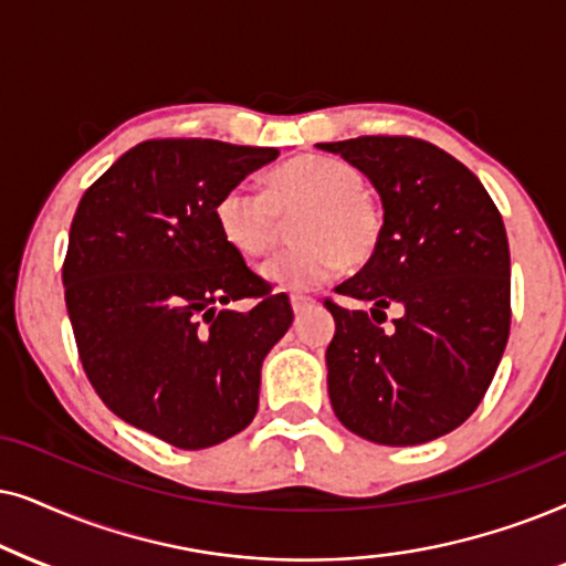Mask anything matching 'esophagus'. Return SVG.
<instances>
[{"mask_svg":"<svg viewBox=\"0 0 566 566\" xmlns=\"http://www.w3.org/2000/svg\"><path fill=\"white\" fill-rule=\"evenodd\" d=\"M292 311L295 313H303V311H307V307L313 305V297H305V295H292Z\"/></svg>","mask_w":566,"mask_h":566,"instance_id":"esophagus-1","label":"esophagus"}]
</instances>
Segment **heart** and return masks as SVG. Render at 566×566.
<instances>
[{
	"label": "heart",
	"mask_w": 566,
	"mask_h": 566,
	"mask_svg": "<svg viewBox=\"0 0 566 566\" xmlns=\"http://www.w3.org/2000/svg\"><path fill=\"white\" fill-rule=\"evenodd\" d=\"M352 165L326 155H300L269 172L266 193L235 184L217 199L214 220L224 243L243 255H263L274 245L279 214H295L292 238L261 266L276 290L311 292L349 263L375 253L382 230L380 207L361 191Z\"/></svg>",
	"instance_id": "obj_1"
}]
</instances>
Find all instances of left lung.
Segmentation results:
<instances>
[{
	"mask_svg": "<svg viewBox=\"0 0 566 566\" xmlns=\"http://www.w3.org/2000/svg\"><path fill=\"white\" fill-rule=\"evenodd\" d=\"M315 147L365 172L382 201L378 248L336 287L373 303L370 313L326 300L336 321L326 349L331 406L378 446L437 440L476 411L507 346L510 245L500 209L463 163L424 139ZM390 304L402 315L380 329L374 315Z\"/></svg>",
	"mask_w": 566,
	"mask_h": 566,
	"instance_id": "obj_1",
	"label": "left lung"
}]
</instances>
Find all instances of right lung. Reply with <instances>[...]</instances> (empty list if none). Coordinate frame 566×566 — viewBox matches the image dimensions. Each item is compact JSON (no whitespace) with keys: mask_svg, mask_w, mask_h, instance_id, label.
<instances>
[{"mask_svg":"<svg viewBox=\"0 0 566 566\" xmlns=\"http://www.w3.org/2000/svg\"><path fill=\"white\" fill-rule=\"evenodd\" d=\"M276 155L149 139L74 212L62 279L87 380L118 419L180 450L251 424L261 361L292 326L290 297L248 269L214 220L217 199ZM238 298L256 305L232 312Z\"/></svg>","mask_w":566,"mask_h":566,"instance_id":"add662e5","label":"right lung"}]
</instances>
